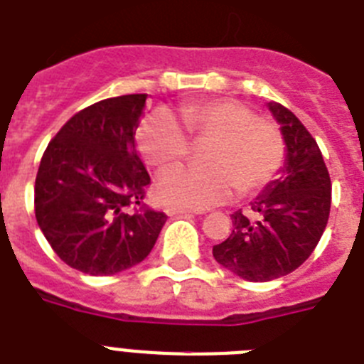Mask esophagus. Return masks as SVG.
I'll use <instances>...</instances> for the list:
<instances>
[{
	"label": "esophagus",
	"instance_id": "1",
	"mask_svg": "<svg viewBox=\"0 0 364 364\" xmlns=\"http://www.w3.org/2000/svg\"><path fill=\"white\" fill-rule=\"evenodd\" d=\"M167 214L169 215H189V214H199L197 210L191 208H167Z\"/></svg>",
	"mask_w": 364,
	"mask_h": 364
}]
</instances>
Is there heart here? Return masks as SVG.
Listing matches in <instances>:
<instances>
[{"label": "heart", "mask_w": 364, "mask_h": 364, "mask_svg": "<svg viewBox=\"0 0 364 364\" xmlns=\"http://www.w3.org/2000/svg\"><path fill=\"white\" fill-rule=\"evenodd\" d=\"M179 124L171 113H154L137 132V149L156 169H167L189 156L191 141L206 146L204 169L176 167L161 176L158 197L167 206L204 210L234 195H255L268 188L283 171L287 141L275 122L257 115L234 98L184 104Z\"/></svg>", "instance_id": "1"}]
</instances>
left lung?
Here are the masks:
<instances>
[{"instance_id": "left-lung-1", "label": "left lung", "mask_w": 364, "mask_h": 364, "mask_svg": "<svg viewBox=\"0 0 364 364\" xmlns=\"http://www.w3.org/2000/svg\"><path fill=\"white\" fill-rule=\"evenodd\" d=\"M287 141L284 175L251 203V214L234 212L232 232L214 245V258L234 275L266 283L301 266L322 238L331 210V178L320 146L283 104L269 102Z\"/></svg>"}]
</instances>
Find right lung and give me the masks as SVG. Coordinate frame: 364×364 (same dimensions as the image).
<instances>
[{
  "instance_id": "obj_1",
  "label": "right lung",
  "mask_w": 364,
  "mask_h": 364,
  "mask_svg": "<svg viewBox=\"0 0 364 364\" xmlns=\"http://www.w3.org/2000/svg\"><path fill=\"white\" fill-rule=\"evenodd\" d=\"M146 96L83 107L42 154L35 218L57 257L87 275H113L145 260L167 221L145 204L150 176L135 152Z\"/></svg>"
}]
</instances>
